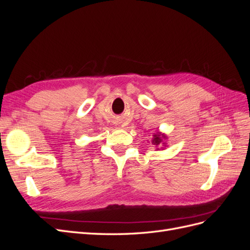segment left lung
<instances>
[{
  "mask_svg": "<svg viewBox=\"0 0 250 250\" xmlns=\"http://www.w3.org/2000/svg\"><path fill=\"white\" fill-rule=\"evenodd\" d=\"M162 138H165V135H161L160 133L157 134H154V139L152 140V144H154V145H160L161 142H162Z\"/></svg>",
  "mask_w": 250,
  "mask_h": 250,
  "instance_id": "obj_1",
  "label": "left lung"
}]
</instances>
